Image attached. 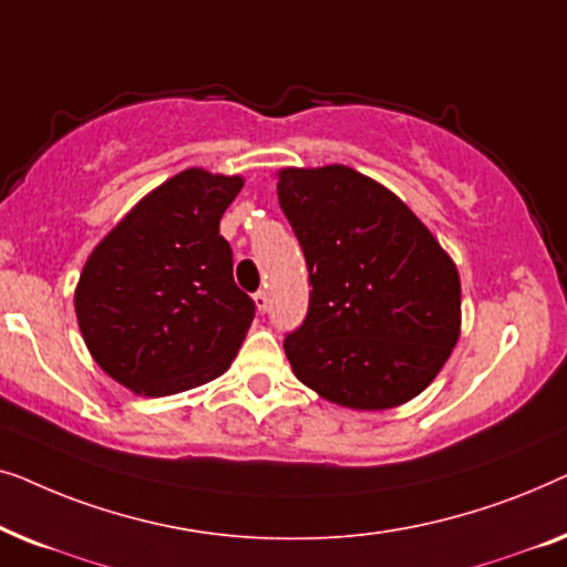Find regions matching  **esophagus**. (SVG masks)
<instances>
[{"mask_svg": "<svg viewBox=\"0 0 567 567\" xmlns=\"http://www.w3.org/2000/svg\"><path fill=\"white\" fill-rule=\"evenodd\" d=\"M252 301H255V309H258V312L262 315L268 309V293L266 291H258V293H252Z\"/></svg>", "mask_w": 567, "mask_h": 567, "instance_id": "esophagus-1", "label": "esophagus"}]
</instances>
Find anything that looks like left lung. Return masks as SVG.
I'll return each instance as SVG.
<instances>
[{
	"label": "left lung",
	"mask_w": 567,
	"mask_h": 567,
	"mask_svg": "<svg viewBox=\"0 0 567 567\" xmlns=\"http://www.w3.org/2000/svg\"><path fill=\"white\" fill-rule=\"evenodd\" d=\"M276 177L312 284L307 320L284 340L293 374L340 408L405 405L460 340L454 260L390 188L353 167H284Z\"/></svg>",
	"instance_id": "1"
}]
</instances>
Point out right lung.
<instances>
[{
	"instance_id": "1",
	"label": "right lung",
	"mask_w": 567,
	"mask_h": 567,
	"mask_svg": "<svg viewBox=\"0 0 567 567\" xmlns=\"http://www.w3.org/2000/svg\"><path fill=\"white\" fill-rule=\"evenodd\" d=\"M243 175L188 167L138 200L84 262L74 312L100 369L144 398L221 377L255 305L231 278L219 221Z\"/></svg>"
}]
</instances>
